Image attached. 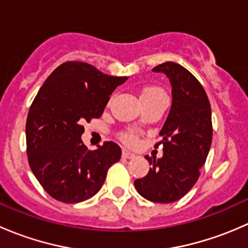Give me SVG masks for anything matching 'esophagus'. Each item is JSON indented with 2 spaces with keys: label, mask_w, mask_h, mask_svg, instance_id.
<instances>
[{
  "label": "esophagus",
  "mask_w": 248,
  "mask_h": 248,
  "mask_svg": "<svg viewBox=\"0 0 248 248\" xmlns=\"http://www.w3.org/2000/svg\"><path fill=\"white\" fill-rule=\"evenodd\" d=\"M122 157H124V158L129 159V158H134V157H136V155L132 154V152H129V151H127V150H124V151H122Z\"/></svg>",
  "instance_id": "1"
}]
</instances>
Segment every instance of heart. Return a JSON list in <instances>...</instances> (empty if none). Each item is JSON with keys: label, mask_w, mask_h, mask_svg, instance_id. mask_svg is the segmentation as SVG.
I'll list each match as a JSON object with an SVG mask.
<instances>
[{"label": "heart", "mask_w": 248, "mask_h": 248, "mask_svg": "<svg viewBox=\"0 0 248 248\" xmlns=\"http://www.w3.org/2000/svg\"><path fill=\"white\" fill-rule=\"evenodd\" d=\"M158 93H163L161 89L156 86H146L142 89L141 93H140V98H144V97H150V96H155V94ZM121 139L124 140L126 144L128 145H136L138 142V137L137 134L132 133V132H128V133H124L121 136Z\"/></svg>", "instance_id": "obj_1"}]
</instances>
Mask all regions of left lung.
<instances>
[{
    "label": "left lung",
    "instance_id": "8db88e82",
    "mask_svg": "<svg viewBox=\"0 0 248 248\" xmlns=\"http://www.w3.org/2000/svg\"><path fill=\"white\" fill-rule=\"evenodd\" d=\"M152 71L168 77L171 108L156 144L163 145V156H145L151 168L134 186L147 201L167 204L188 193L201 175L212 141L211 107L201 82L181 64L164 62Z\"/></svg>",
    "mask_w": 248,
    "mask_h": 248
}]
</instances>
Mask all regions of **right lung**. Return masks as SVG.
Returning a JSON list of instances; mask_svg holds the SVG:
<instances>
[{
	"label": "right lung",
	"mask_w": 248,
	"mask_h": 248,
	"mask_svg": "<svg viewBox=\"0 0 248 248\" xmlns=\"http://www.w3.org/2000/svg\"><path fill=\"white\" fill-rule=\"evenodd\" d=\"M126 80L85 62L68 61L39 89L26 120L27 158L36 179L56 201L74 204L93 197L108 169L121 158L114 141L90 151L81 134L82 124L103 114L110 94Z\"/></svg>",
	"instance_id": "1"
}]
</instances>
